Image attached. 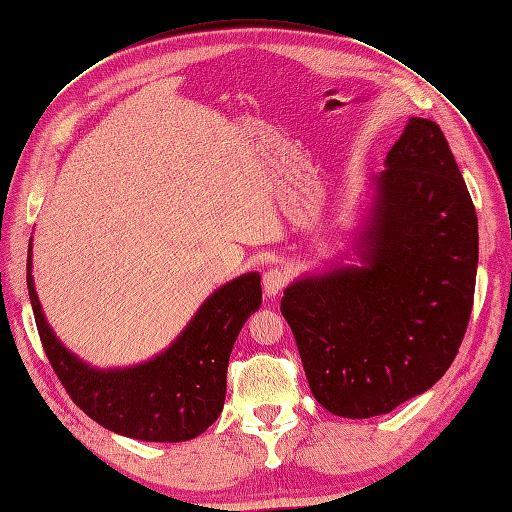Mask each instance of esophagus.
Wrapping results in <instances>:
<instances>
[{"label":"esophagus","mask_w":512,"mask_h":512,"mask_svg":"<svg viewBox=\"0 0 512 512\" xmlns=\"http://www.w3.org/2000/svg\"><path fill=\"white\" fill-rule=\"evenodd\" d=\"M286 282H288L286 271L273 267V269L265 271V275H262V290H265L269 299H275L277 292L286 286Z\"/></svg>","instance_id":"obj_1"}]
</instances>
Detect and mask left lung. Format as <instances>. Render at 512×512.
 Listing matches in <instances>:
<instances>
[{
  "instance_id": "8db88e82",
  "label": "left lung",
  "mask_w": 512,
  "mask_h": 512,
  "mask_svg": "<svg viewBox=\"0 0 512 512\" xmlns=\"http://www.w3.org/2000/svg\"><path fill=\"white\" fill-rule=\"evenodd\" d=\"M374 177L361 267L294 280L282 314L322 408L389 414L455 361L472 314L478 220L436 121L410 117Z\"/></svg>"
}]
</instances>
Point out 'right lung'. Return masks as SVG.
<instances>
[{"mask_svg": "<svg viewBox=\"0 0 512 512\" xmlns=\"http://www.w3.org/2000/svg\"><path fill=\"white\" fill-rule=\"evenodd\" d=\"M27 290L42 348L74 404L108 431L145 442L192 440L218 421L232 346L262 303L260 275H239L207 297L164 352L141 365L98 369L72 354L46 322L32 277V241Z\"/></svg>", "mask_w": 512, "mask_h": 512, "instance_id": "right-lung-1", "label": "right lung"}]
</instances>
